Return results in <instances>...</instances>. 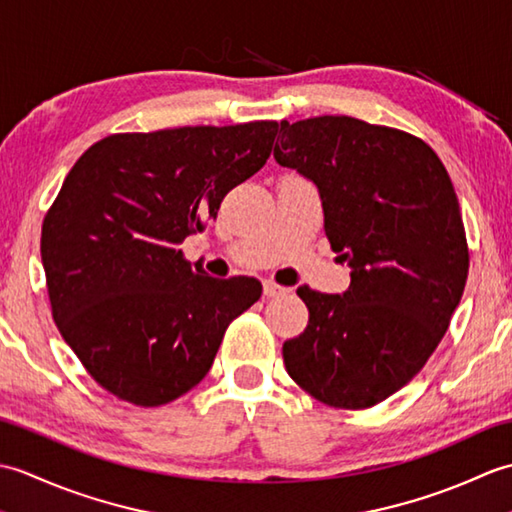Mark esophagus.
I'll return each mask as SVG.
<instances>
[{
    "label": "esophagus",
    "mask_w": 512,
    "mask_h": 512,
    "mask_svg": "<svg viewBox=\"0 0 512 512\" xmlns=\"http://www.w3.org/2000/svg\"><path fill=\"white\" fill-rule=\"evenodd\" d=\"M286 288H281L273 281H264V297H279V295H286Z\"/></svg>",
    "instance_id": "esophagus-1"
}]
</instances>
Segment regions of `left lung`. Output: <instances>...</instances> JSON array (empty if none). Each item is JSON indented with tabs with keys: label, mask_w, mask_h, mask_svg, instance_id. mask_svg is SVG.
Segmentation results:
<instances>
[{
	"label": "left lung",
	"mask_w": 512,
	"mask_h": 512,
	"mask_svg": "<svg viewBox=\"0 0 512 512\" xmlns=\"http://www.w3.org/2000/svg\"><path fill=\"white\" fill-rule=\"evenodd\" d=\"M275 160L317 184L323 226L350 266L343 295L303 286L308 328L284 343L290 378L339 409H367L416 376L469 275L458 195L427 143L352 116L281 121Z\"/></svg>",
	"instance_id": "obj_1"
}]
</instances>
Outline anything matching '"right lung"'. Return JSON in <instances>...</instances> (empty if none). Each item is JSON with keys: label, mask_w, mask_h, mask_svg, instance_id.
<instances>
[{"label": "right lung", "mask_w": 512, "mask_h": 512, "mask_svg": "<svg viewBox=\"0 0 512 512\" xmlns=\"http://www.w3.org/2000/svg\"><path fill=\"white\" fill-rule=\"evenodd\" d=\"M279 123L114 134L74 162L43 220L52 317L90 376L138 407L209 374L224 332L262 297L253 277L215 279L180 244L266 165Z\"/></svg>", "instance_id": "right-lung-1"}]
</instances>
